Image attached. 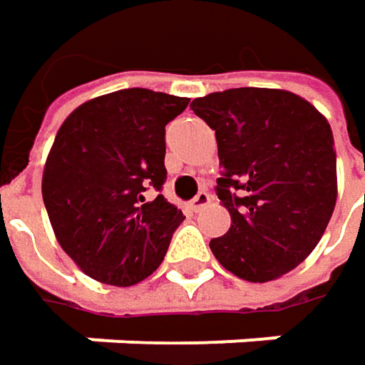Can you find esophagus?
<instances>
[{
    "mask_svg": "<svg viewBox=\"0 0 365 365\" xmlns=\"http://www.w3.org/2000/svg\"><path fill=\"white\" fill-rule=\"evenodd\" d=\"M210 201H212V197H210L207 191H199L195 195V199L191 201V207H193V212H199V210H203Z\"/></svg>",
    "mask_w": 365,
    "mask_h": 365,
    "instance_id": "obj_1",
    "label": "esophagus"
}]
</instances>
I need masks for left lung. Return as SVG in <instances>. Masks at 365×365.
<instances>
[{"label":"left lung","instance_id":"obj_1","mask_svg":"<svg viewBox=\"0 0 365 365\" xmlns=\"http://www.w3.org/2000/svg\"><path fill=\"white\" fill-rule=\"evenodd\" d=\"M216 130L218 199L230 214L210 241L222 266L249 282L291 272L316 249L336 203L330 124L309 101L282 89L241 87L191 103Z\"/></svg>","mask_w":365,"mask_h":365}]
</instances>
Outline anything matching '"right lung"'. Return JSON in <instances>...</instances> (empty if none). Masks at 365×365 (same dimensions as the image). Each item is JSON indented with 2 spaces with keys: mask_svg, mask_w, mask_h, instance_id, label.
<instances>
[{
  "mask_svg": "<svg viewBox=\"0 0 365 365\" xmlns=\"http://www.w3.org/2000/svg\"><path fill=\"white\" fill-rule=\"evenodd\" d=\"M189 97L122 89L78 106L43 168V201L58 243L95 280L133 287L158 270L182 212L164 195L166 124Z\"/></svg>",
  "mask_w": 365,
  "mask_h": 365,
  "instance_id": "1",
  "label": "right lung"
}]
</instances>
